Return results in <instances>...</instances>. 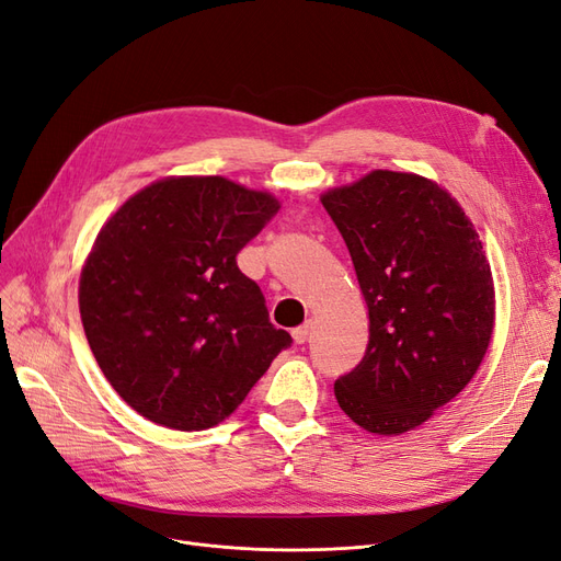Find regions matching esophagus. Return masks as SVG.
<instances>
[{"label":"esophagus","instance_id":"34e87169","mask_svg":"<svg viewBox=\"0 0 561 561\" xmlns=\"http://www.w3.org/2000/svg\"><path fill=\"white\" fill-rule=\"evenodd\" d=\"M308 334H311V320H308V322H306V324H301V327H297V330H293V339H295V343H306Z\"/></svg>","mask_w":561,"mask_h":561}]
</instances>
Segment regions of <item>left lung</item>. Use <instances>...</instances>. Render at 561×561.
<instances>
[{"label":"left lung","mask_w":561,"mask_h":561,"mask_svg":"<svg viewBox=\"0 0 561 561\" xmlns=\"http://www.w3.org/2000/svg\"><path fill=\"white\" fill-rule=\"evenodd\" d=\"M353 257L369 343L334 382L362 430L399 436L476 376L494 332L490 260L465 208L436 181L374 169L320 195Z\"/></svg>","instance_id":"8db88e82"}]
</instances>
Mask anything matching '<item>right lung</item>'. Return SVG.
Masks as SVG:
<instances>
[{"label":"right lung","mask_w":561,"mask_h":561,"mask_svg":"<svg viewBox=\"0 0 561 561\" xmlns=\"http://www.w3.org/2000/svg\"><path fill=\"white\" fill-rule=\"evenodd\" d=\"M278 208L272 192L225 176H167L100 229L79 280L83 330L111 388L146 420L216 427L293 343L237 266Z\"/></svg>","instance_id":"1"}]
</instances>
